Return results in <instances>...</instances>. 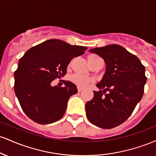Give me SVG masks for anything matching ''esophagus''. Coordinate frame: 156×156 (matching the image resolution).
<instances>
[{
	"label": "esophagus",
	"mask_w": 156,
	"mask_h": 156,
	"mask_svg": "<svg viewBox=\"0 0 156 156\" xmlns=\"http://www.w3.org/2000/svg\"><path fill=\"white\" fill-rule=\"evenodd\" d=\"M82 90H83V89H82L81 88V87H78V92H81V91Z\"/></svg>",
	"instance_id": "esophagus-1"
}]
</instances>
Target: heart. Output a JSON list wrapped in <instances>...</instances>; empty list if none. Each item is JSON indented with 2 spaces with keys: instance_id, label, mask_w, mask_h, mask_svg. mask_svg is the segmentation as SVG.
<instances>
[{
  "instance_id": "1",
  "label": "heart",
  "mask_w": 156,
  "mask_h": 156,
  "mask_svg": "<svg viewBox=\"0 0 156 156\" xmlns=\"http://www.w3.org/2000/svg\"><path fill=\"white\" fill-rule=\"evenodd\" d=\"M87 59H88L89 64L90 65V64L95 62L97 60L100 59V58L97 56V55H91L88 56V58H87ZM70 79L72 80L73 83H74L76 85L78 86V87H81V88H85V87H87V86L89 85V83L92 82V78H89L88 76H86L80 74L73 75V76H71Z\"/></svg>"
}]
</instances>
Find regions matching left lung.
Listing matches in <instances>:
<instances>
[{
    "mask_svg": "<svg viewBox=\"0 0 156 156\" xmlns=\"http://www.w3.org/2000/svg\"><path fill=\"white\" fill-rule=\"evenodd\" d=\"M89 52L103 58L105 72L96 84L99 91H93L94 97L86 103V114L93 125L110 129L124 122L141 101L147 81L145 67L136 55L118 44Z\"/></svg>",
    "mask_w": 156,
    "mask_h": 156,
    "instance_id": "1",
    "label": "left lung"
}]
</instances>
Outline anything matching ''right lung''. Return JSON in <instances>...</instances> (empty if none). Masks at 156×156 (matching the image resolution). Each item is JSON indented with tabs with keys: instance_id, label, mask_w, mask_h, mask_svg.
Instances as JSON below:
<instances>
[{
	"instance_id": "right-lung-1",
	"label": "right lung",
	"mask_w": 156,
	"mask_h": 156,
	"mask_svg": "<svg viewBox=\"0 0 156 156\" xmlns=\"http://www.w3.org/2000/svg\"><path fill=\"white\" fill-rule=\"evenodd\" d=\"M87 49L52 39L30 48L20 58L14 88L21 108L30 119L46 125L63 117L68 100L78 89L68 80L64 87H53L51 82L64 76L72 58L83 55Z\"/></svg>"
}]
</instances>
